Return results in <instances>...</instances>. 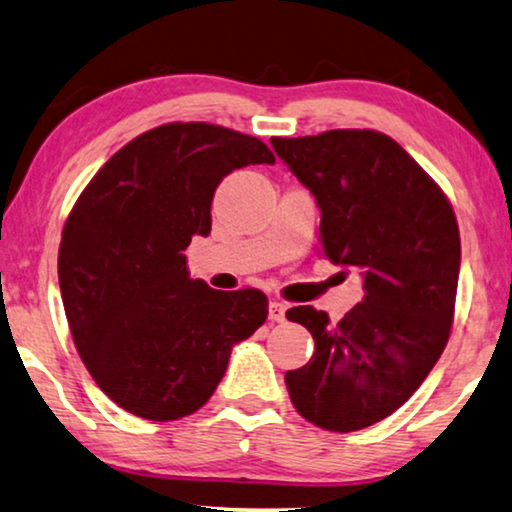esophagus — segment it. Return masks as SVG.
Instances as JSON below:
<instances>
[{
    "label": "esophagus",
    "mask_w": 512,
    "mask_h": 512,
    "mask_svg": "<svg viewBox=\"0 0 512 512\" xmlns=\"http://www.w3.org/2000/svg\"><path fill=\"white\" fill-rule=\"evenodd\" d=\"M285 311H288V306H285L283 302H269V320L271 323H283L285 320Z\"/></svg>",
    "instance_id": "esophagus-1"
}]
</instances>
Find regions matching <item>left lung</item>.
<instances>
[{
  "instance_id": "1",
  "label": "left lung",
  "mask_w": 512,
  "mask_h": 512,
  "mask_svg": "<svg viewBox=\"0 0 512 512\" xmlns=\"http://www.w3.org/2000/svg\"><path fill=\"white\" fill-rule=\"evenodd\" d=\"M271 145L316 196L320 252L360 269L365 290L339 323L313 306L288 309L316 351L285 372V386L313 426L360 431L405 405L445 351L459 224L438 182L386 133L335 128Z\"/></svg>"
}]
</instances>
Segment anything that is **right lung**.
Wrapping results in <instances>:
<instances>
[{"label":"right lung","mask_w":512,"mask_h":512,"mask_svg":"<svg viewBox=\"0 0 512 512\" xmlns=\"http://www.w3.org/2000/svg\"><path fill=\"white\" fill-rule=\"evenodd\" d=\"M274 161L260 138L170 121L121 147L79 194L60 238V295L86 370L126 412L149 421L196 412L231 346L267 320L262 290L208 288L189 278L182 250L210 234L224 175Z\"/></svg>","instance_id":"1"}]
</instances>
